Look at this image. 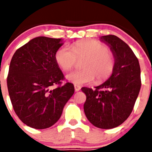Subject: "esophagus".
<instances>
[{"label": "esophagus", "mask_w": 152, "mask_h": 152, "mask_svg": "<svg viewBox=\"0 0 152 152\" xmlns=\"http://www.w3.org/2000/svg\"><path fill=\"white\" fill-rule=\"evenodd\" d=\"M81 88V87L80 86H77V85H75V89L76 91H80Z\"/></svg>", "instance_id": "1"}]
</instances>
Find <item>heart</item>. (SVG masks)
I'll use <instances>...</instances> for the list:
<instances>
[{"mask_svg":"<svg viewBox=\"0 0 152 152\" xmlns=\"http://www.w3.org/2000/svg\"><path fill=\"white\" fill-rule=\"evenodd\" d=\"M57 64L64 71H69L77 60L85 58L82 71H75L66 75L69 82L77 86L91 83L95 78L97 83L110 77L115 67V58L106 44L97 40H80L75 43L71 49L62 46L55 53Z\"/></svg>","mask_w":152,"mask_h":152,"instance_id":"obj_1","label":"heart"}]
</instances>
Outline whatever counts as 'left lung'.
Masks as SVG:
<instances>
[{
	"mask_svg": "<svg viewBox=\"0 0 152 152\" xmlns=\"http://www.w3.org/2000/svg\"><path fill=\"white\" fill-rule=\"evenodd\" d=\"M115 58L110 77L95 89L83 87L86 95L83 109L87 119L100 129H113L129 118L141 86L140 67L133 51L115 35L100 37Z\"/></svg>",
	"mask_w": 152,
	"mask_h": 152,
	"instance_id": "left-lung-1",
	"label": "left lung"
}]
</instances>
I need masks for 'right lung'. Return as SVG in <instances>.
I'll return each mask as SVG.
<instances>
[{
  "instance_id": "right-lung-1",
  "label": "right lung",
  "mask_w": 152,
  "mask_h": 152,
  "mask_svg": "<svg viewBox=\"0 0 152 152\" xmlns=\"http://www.w3.org/2000/svg\"><path fill=\"white\" fill-rule=\"evenodd\" d=\"M61 38L37 37L19 48L11 60L7 87L13 109L28 126L43 129L61 118L75 92L74 85L61 86L64 76L55 61ZM55 85L59 86L53 89Z\"/></svg>"
}]
</instances>
